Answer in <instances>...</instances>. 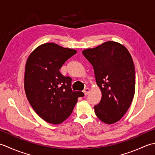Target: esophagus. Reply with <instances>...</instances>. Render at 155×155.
Masks as SVG:
<instances>
[{"label": "esophagus", "instance_id": "obj_1", "mask_svg": "<svg viewBox=\"0 0 155 155\" xmlns=\"http://www.w3.org/2000/svg\"><path fill=\"white\" fill-rule=\"evenodd\" d=\"M89 92H90V89H89V88H84V91H83V93H84L85 96H87V95L88 93H89Z\"/></svg>", "mask_w": 155, "mask_h": 155}]
</instances>
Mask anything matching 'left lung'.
<instances>
[{
  "label": "left lung",
  "mask_w": 155,
  "mask_h": 155,
  "mask_svg": "<svg viewBox=\"0 0 155 155\" xmlns=\"http://www.w3.org/2000/svg\"><path fill=\"white\" fill-rule=\"evenodd\" d=\"M83 54L93 67L102 93L100 103L94 107L95 114L104 123H116L127 113L134 95L132 57L126 47L114 41L85 49Z\"/></svg>",
  "instance_id": "8db88e82"
}]
</instances>
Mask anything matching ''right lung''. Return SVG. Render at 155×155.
Instances as JSON below:
<instances>
[{"mask_svg": "<svg viewBox=\"0 0 155 155\" xmlns=\"http://www.w3.org/2000/svg\"><path fill=\"white\" fill-rule=\"evenodd\" d=\"M74 49L49 42L41 45L29 55L25 67V90L27 99L38 116L47 123L58 124L71 114L81 91L71 88L72 78L59 70Z\"/></svg>", "mask_w": 155, "mask_h": 155, "instance_id": "right-lung-1", "label": "right lung"}]
</instances>
